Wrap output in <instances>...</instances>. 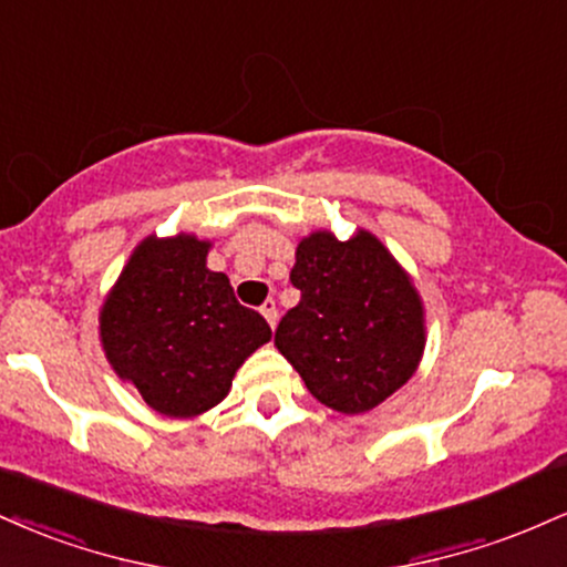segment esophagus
Instances as JSON below:
<instances>
[{
	"label": "esophagus",
	"instance_id": "1",
	"mask_svg": "<svg viewBox=\"0 0 567 567\" xmlns=\"http://www.w3.org/2000/svg\"><path fill=\"white\" fill-rule=\"evenodd\" d=\"M261 315L266 317V322H269L271 328H275V324H277V303L271 301V298H269V301H264V306H261Z\"/></svg>",
	"mask_w": 567,
	"mask_h": 567
}]
</instances>
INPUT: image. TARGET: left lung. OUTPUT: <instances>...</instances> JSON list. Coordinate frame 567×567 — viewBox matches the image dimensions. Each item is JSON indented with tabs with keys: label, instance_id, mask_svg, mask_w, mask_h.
<instances>
[{
	"label": "left lung",
	"instance_id": "1",
	"mask_svg": "<svg viewBox=\"0 0 567 567\" xmlns=\"http://www.w3.org/2000/svg\"><path fill=\"white\" fill-rule=\"evenodd\" d=\"M290 282L301 301L279 322L275 347L322 405L365 413L413 379L426 343L424 303L381 239L365 229L347 243L309 234Z\"/></svg>",
	"mask_w": 567,
	"mask_h": 567
}]
</instances>
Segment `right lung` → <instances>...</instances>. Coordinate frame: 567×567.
I'll use <instances>...</instances> for the list:
<instances>
[{"mask_svg": "<svg viewBox=\"0 0 567 567\" xmlns=\"http://www.w3.org/2000/svg\"><path fill=\"white\" fill-rule=\"evenodd\" d=\"M210 243L194 234L146 237L101 309V343L148 408L192 419L218 405L239 365L271 338L258 311L207 269Z\"/></svg>", "mask_w": 567, "mask_h": 567, "instance_id": "right-lung-1", "label": "right lung"}]
</instances>
